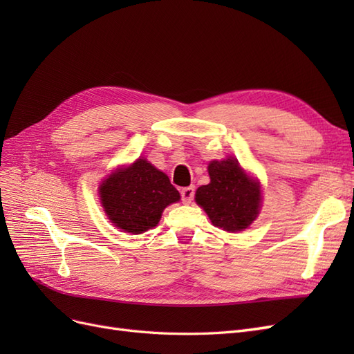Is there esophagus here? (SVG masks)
Here are the masks:
<instances>
[{
	"mask_svg": "<svg viewBox=\"0 0 354 354\" xmlns=\"http://www.w3.org/2000/svg\"><path fill=\"white\" fill-rule=\"evenodd\" d=\"M194 196H195V187L194 186L181 189V201H183L185 203H190L192 201H194Z\"/></svg>",
	"mask_w": 354,
	"mask_h": 354,
	"instance_id": "34e87169",
	"label": "esophagus"
}]
</instances>
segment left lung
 I'll use <instances>...</instances> for the list:
<instances>
[{"mask_svg":"<svg viewBox=\"0 0 354 354\" xmlns=\"http://www.w3.org/2000/svg\"><path fill=\"white\" fill-rule=\"evenodd\" d=\"M209 183L198 187L195 201L216 227L241 232L257 218L261 205L260 181L248 176L238 159L211 160Z\"/></svg>","mask_w":354,"mask_h":354,"instance_id":"1","label":"left lung"}]
</instances>
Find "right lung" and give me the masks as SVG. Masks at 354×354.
<instances>
[{
    "label": "right lung",
    "mask_w": 354,
    "mask_h": 354,
    "mask_svg": "<svg viewBox=\"0 0 354 354\" xmlns=\"http://www.w3.org/2000/svg\"><path fill=\"white\" fill-rule=\"evenodd\" d=\"M99 195L113 226L133 234L155 227L169 203L180 201L168 176L143 158L115 169L100 185Z\"/></svg>",
    "instance_id": "add662e5"
}]
</instances>
